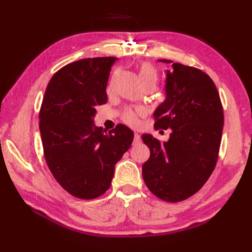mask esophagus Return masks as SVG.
I'll use <instances>...</instances> for the list:
<instances>
[{
    "label": "esophagus",
    "mask_w": 252,
    "mask_h": 252,
    "mask_svg": "<svg viewBox=\"0 0 252 252\" xmlns=\"http://www.w3.org/2000/svg\"><path fill=\"white\" fill-rule=\"evenodd\" d=\"M138 143H141V135L137 134V133H135V134H134V141H133V144H134V145H136V144H138Z\"/></svg>",
    "instance_id": "esophagus-1"
}]
</instances>
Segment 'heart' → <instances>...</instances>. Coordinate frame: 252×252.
<instances>
[{"label":"heart","mask_w":252,"mask_h":252,"mask_svg":"<svg viewBox=\"0 0 252 252\" xmlns=\"http://www.w3.org/2000/svg\"><path fill=\"white\" fill-rule=\"evenodd\" d=\"M138 72H140V78L141 81L144 84L146 83H154L156 85L157 80H158V74L157 70L151 63H143L138 69ZM142 112L140 110H134V109H126L122 114V120L126 125L131 126H135L138 125V117L141 116Z\"/></svg>","instance_id":"b5f03b06"}]
</instances>
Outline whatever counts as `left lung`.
<instances>
[{"mask_svg":"<svg viewBox=\"0 0 252 252\" xmlns=\"http://www.w3.org/2000/svg\"><path fill=\"white\" fill-rule=\"evenodd\" d=\"M172 67L167 70V97L154 114L155 129L172 133L168 142L142 135L151 151L143 179L155 196L179 202L196 194L215 170L224 115L216 84L206 72L179 63Z\"/></svg>","mask_w":252,"mask_h":252,"instance_id":"left-lung-1","label":"left lung"}]
</instances>
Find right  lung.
I'll return each instance as SVG.
<instances>
[{
    "instance_id": "right-lung-1",
    "label": "right lung",
    "mask_w": 252,
    "mask_h": 252,
    "mask_svg": "<svg viewBox=\"0 0 252 252\" xmlns=\"http://www.w3.org/2000/svg\"><path fill=\"white\" fill-rule=\"evenodd\" d=\"M117 57L84 58L61 68L47 85L39 119L44 157L69 194L94 199L109 189L115 164L133 142L118 125L108 133L94 126L95 107L107 101L106 87Z\"/></svg>"
}]
</instances>
